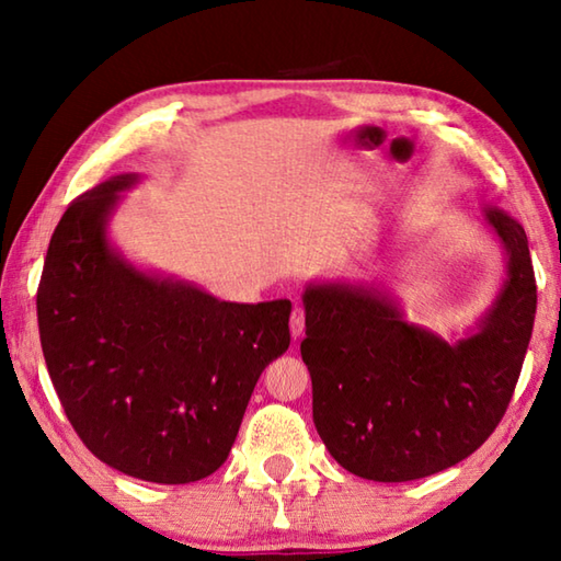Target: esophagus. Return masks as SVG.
Here are the masks:
<instances>
[{"label":"esophagus","mask_w":561,"mask_h":561,"mask_svg":"<svg viewBox=\"0 0 561 561\" xmlns=\"http://www.w3.org/2000/svg\"><path fill=\"white\" fill-rule=\"evenodd\" d=\"M289 331H291L294 341L304 334V309L301 307H294L291 319H289Z\"/></svg>","instance_id":"1"}]
</instances>
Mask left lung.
<instances>
[{
    "mask_svg": "<svg viewBox=\"0 0 561 561\" xmlns=\"http://www.w3.org/2000/svg\"><path fill=\"white\" fill-rule=\"evenodd\" d=\"M480 215L505 252L495 299L445 339L368 282L314 279L301 291L314 425L341 468L374 482L421 480L468 458L497 428L537 311L527 234L497 205Z\"/></svg>",
    "mask_w": 561,
    "mask_h": 561,
    "instance_id": "obj_1",
    "label": "left lung"
}]
</instances>
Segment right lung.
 I'll return each instance as SVG.
<instances>
[{
	"instance_id": "right-lung-1",
	"label": "right lung",
	"mask_w": 561,
	"mask_h": 561,
	"mask_svg": "<svg viewBox=\"0 0 561 561\" xmlns=\"http://www.w3.org/2000/svg\"><path fill=\"white\" fill-rule=\"evenodd\" d=\"M121 173L69 205L36 291L42 351L87 448L130 478L185 485L230 455L260 376L289 348L291 301L234 304L140 267L111 217Z\"/></svg>"
}]
</instances>
